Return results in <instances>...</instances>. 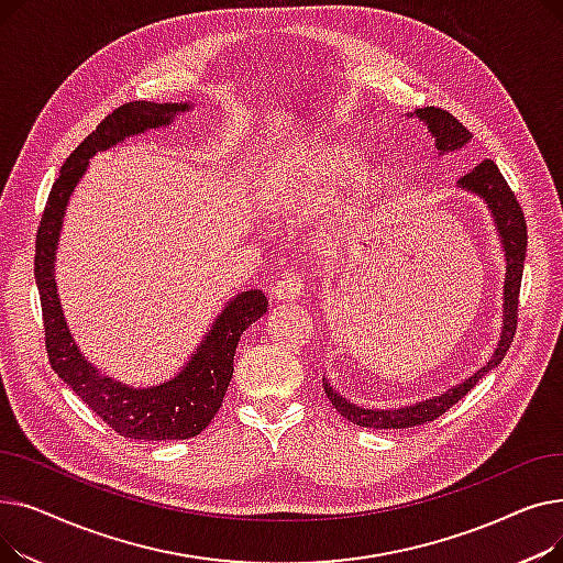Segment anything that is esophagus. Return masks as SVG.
I'll use <instances>...</instances> for the list:
<instances>
[{
	"mask_svg": "<svg viewBox=\"0 0 563 563\" xmlns=\"http://www.w3.org/2000/svg\"><path fill=\"white\" fill-rule=\"evenodd\" d=\"M303 278L299 274H285L276 285H274V299L276 301H294L303 294Z\"/></svg>",
	"mask_w": 563,
	"mask_h": 563,
	"instance_id": "34e87169",
	"label": "esophagus"
}]
</instances>
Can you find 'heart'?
<instances>
[{
    "label": "heart",
    "instance_id": "1",
    "mask_svg": "<svg viewBox=\"0 0 563 563\" xmlns=\"http://www.w3.org/2000/svg\"><path fill=\"white\" fill-rule=\"evenodd\" d=\"M363 162V151L349 143H329L306 147L283 157L266 177L262 202L274 214L306 210L329 200L349 180ZM390 191V170L386 166H363L349 189L344 212L338 225L321 234L319 246L333 253L344 234L365 225L374 207Z\"/></svg>",
    "mask_w": 563,
    "mask_h": 563
}]
</instances>
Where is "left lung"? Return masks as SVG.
Here are the masks:
<instances>
[{
	"label": "left lung",
	"mask_w": 563,
	"mask_h": 563,
	"mask_svg": "<svg viewBox=\"0 0 563 563\" xmlns=\"http://www.w3.org/2000/svg\"><path fill=\"white\" fill-rule=\"evenodd\" d=\"M410 115H418L420 121L427 125V130L435 139V147L440 151V155L459 151L461 145H465L472 139V132L463 123H459L456 118L445 109L424 107ZM459 187L484 198V202L488 205V210L493 214L495 228H497L499 240H501V249H505V257H507L505 317H501V321L505 323H501V335H499L497 349L493 351L490 361L479 372H475L470 378L459 383V386L450 388L445 395L420 401L416 406L395 408V410L361 408L356 404L342 399L331 388V383L327 380L323 383V390H327L331 404L338 408L342 418H346L353 424L367 427V429H408V427H418L424 422H433L435 418L442 416V412H448L454 404H459V399H463L472 388H475L479 378L488 369L497 367L501 363V358L507 356V351L514 342L516 327H518L520 280H522V266H525V253H527V223H525L522 207H520L516 194L511 191V187L507 185L505 175L499 173V168L493 159H484L470 173H465L459 180Z\"/></svg>",
	"instance_id": "left-lung-1"
}]
</instances>
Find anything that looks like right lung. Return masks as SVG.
Wrapping results in <instances>:
<instances>
[{
  "label": "right lung",
  "mask_w": 563,
  "mask_h": 563,
  "mask_svg": "<svg viewBox=\"0 0 563 563\" xmlns=\"http://www.w3.org/2000/svg\"><path fill=\"white\" fill-rule=\"evenodd\" d=\"M189 109L191 104L187 102L157 104L145 100L113 109L62 166L36 232L34 274L41 294L49 365L102 422L132 440H187L210 424L230 386L236 342L269 308L260 289L236 294L214 319L210 333L202 338L183 372L153 388H132L111 376H102L98 367L81 356L68 331L54 283V255L70 194L86 173L88 159L128 136L166 128L173 123L175 113Z\"/></svg>",
  "instance_id": "right-lung-1"
}]
</instances>
